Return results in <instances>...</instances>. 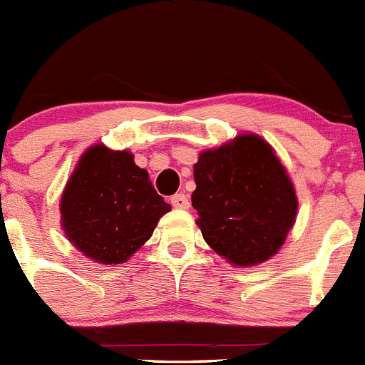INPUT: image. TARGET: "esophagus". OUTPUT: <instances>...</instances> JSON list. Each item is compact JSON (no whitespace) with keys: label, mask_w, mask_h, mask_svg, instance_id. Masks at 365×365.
Masks as SVG:
<instances>
[{"label":"esophagus","mask_w":365,"mask_h":365,"mask_svg":"<svg viewBox=\"0 0 365 365\" xmlns=\"http://www.w3.org/2000/svg\"><path fill=\"white\" fill-rule=\"evenodd\" d=\"M172 205H173V208H179V210H186V208H190L188 195H185V193H175V195L172 197Z\"/></svg>","instance_id":"obj_1"}]
</instances>
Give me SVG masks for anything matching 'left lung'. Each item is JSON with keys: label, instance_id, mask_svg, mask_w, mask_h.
I'll list each match as a JSON object with an SVG mask.
<instances>
[{"label": "left lung", "instance_id": "8db88e82", "mask_svg": "<svg viewBox=\"0 0 365 365\" xmlns=\"http://www.w3.org/2000/svg\"><path fill=\"white\" fill-rule=\"evenodd\" d=\"M192 206L208 247L234 267L265 263L294 227L298 197L274 148L243 133L202 150L193 164Z\"/></svg>", "mask_w": 365, "mask_h": 365}]
</instances>
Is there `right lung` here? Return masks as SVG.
<instances>
[{"instance_id": "right-lung-1", "label": "right lung", "mask_w": 365, "mask_h": 365, "mask_svg": "<svg viewBox=\"0 0 365 365\" xmlns=\"http://www.w3.org/2000/svg\"><path fill=\"white\" fill-rule=\"evenodd\" d=\"M170 210L133 153L102 143L83 151L60 199L66 237L100 265L130 259Z\"/></svg>"}]
</instances>
